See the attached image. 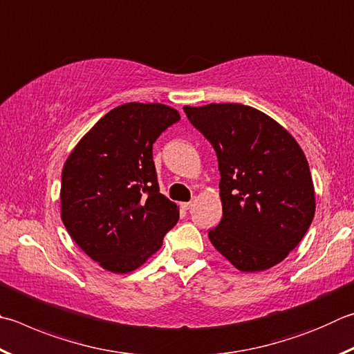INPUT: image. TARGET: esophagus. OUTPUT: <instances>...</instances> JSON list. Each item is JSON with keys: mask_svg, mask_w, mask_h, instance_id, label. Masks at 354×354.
Here are the masks:
<instances>
[{"mask_svg": "<svg viewBox=\"0 0 354 354\" xmlns=\"http://www.w3.org/2000/svg\"><path fill=\"white\" fill-rule=\"evenodd\" d=\"M195 205V203L194 201H190V203H183V207L185 209V210H189V209H192Z\"/></svg>", "mask_w": 354, "mask_h": 354, "instance_id": "34e87169", "label": "esophagus"}]
</instances>
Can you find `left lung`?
Listing matches in <instances>:
<instances>
[{
    "mask_svg": "<svg viewBox=\"0 0 354 354\" xmlns=\"http://www.w3.org/2000/svg\"><path fill=\"white\" fill-rule=\"evenodd\" d=\"M216 151L223 218L209 240L241 272L279 265L304 239L316 195L304 150L285 127L241 104L184 106Z\"/></svg>",
    "mask_w": 354,
    "mask_h": 354,
    "instance_id": "8db88e82",
    "label": "left lung"
}]
</instances>
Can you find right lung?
<instances>
[{"label":"right lung","instance_id":"right-lung-1","mask_svg":"<svg viewBox=\"0 0 354 354\" xmlns=\"http://www.w3.org/2000/svg\"><path fill=\"white\" fill-rule=\"evenodd\" d=\"M181 115L164 104L113 108L71 151L62 171V221L89 259L131 272L162 246L179 207L159 194L153 144Z\"/></svg>","mask_w":354,"mask_h":354}]
</instances>
